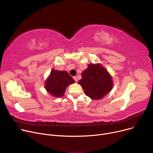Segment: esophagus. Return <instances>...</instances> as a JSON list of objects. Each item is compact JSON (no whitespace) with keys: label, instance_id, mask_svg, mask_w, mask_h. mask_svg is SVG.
<instances>
[{"label":"esophagus","instance_id":"34e87169","mask_svg":"<svg viewBox=\"0 0 153 153\" xmlns=\"http://www.w3.org/2000/svg\"><path fill=\"white\" fill-rule=\"evenodd\" d=\"M73 78H74V81L77 82V77H76V76H74Z\"/></svg>","mask_w":153,"mask_h":153}]
</instances>
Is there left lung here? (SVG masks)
<instances>
[{"instance_id":"obj_1","label":"left lung","mask_w":153,"mask_h":153,"mask_svg":"<svg viewBox=\"0 0 153 153\" xmlns=\"http://www.w3.org/2000/svg\"><path fill=\"white\" fill-rule=\"evenodd\" d=\"M82 79L78 81L85 94L93 100H99L110 92L113 80L109 72L100 64H90L82 72Z\"/></svg>"}]
</instances>
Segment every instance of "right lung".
Returning <instances> with one entry per match:
<instances>
[{
    "mask_svg": "<svg viewBox=\"0 0 153 153\" xmlns=\"http://www.w3.org/2000/svg\"><path fill=\"white\" fill-rule=\"evenodd\" d=\"M74 82L75 81L68 72L53 69L45 81V87L46 91L54 97H61L63 96L67 87Z\"/></svg>",
    "mask_w": 153,
    "mask_h": 153,
    "instance_id": "obj_1",
    "label": "right lung"
}]
</instances>
